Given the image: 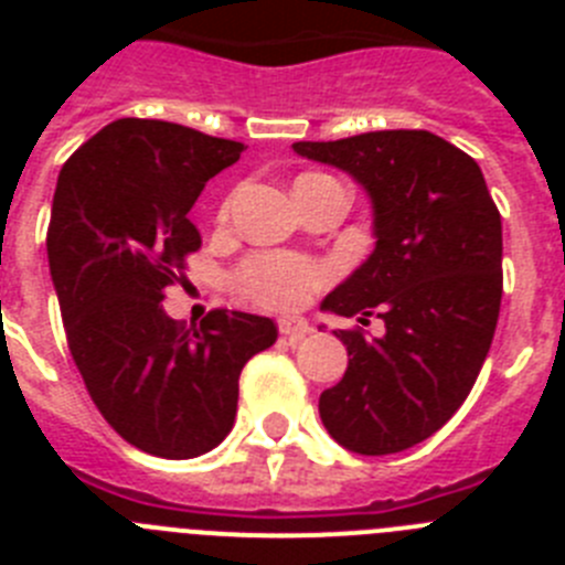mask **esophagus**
I'll return each instance as SVG.
<instances>
[{
  "label": "esophagus",
  "mask_w": 565,
  "mask_h": 565,
  "mask_svg": "<svg viewBox=\"0 0 565 565\" xmlns=\"http://www.w3.org/2000/svg\"><path fill=\"white\" fill-rule=\"evenodd\" d=\"M277 328L279 333L291 339V342H299V339H306L308 333H311V326H308L306 319H299V317H282L277 322Z\"/></svg>",
  "instance_id": "34e87169"
}]
</instances>
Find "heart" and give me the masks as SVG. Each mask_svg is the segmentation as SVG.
Segmentation results:
<instances>
[{
  "label": "heart",
  "mask_w": 565,
  "mask_h": 565,
  "mask_svg": "<svg viewBox=\"0 0 565 565\" xmlns=\"http://www.w3.org/2000/svg\"><path fill=\"white\" fill-rule=\"evenodd\" d=\"M228 214V203L223 206V217ZM237 288L243 297L271 311H297L328 286L331 271L317 259L299 257L291 252H259L239 263Z\"/></svg>",
  "instance_id": "heart-1"
}]
</instances>
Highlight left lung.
Masks as SVG:
<instances>
[{"mask_svg":"<svg viewBox=\"0 0 565 565\" xmlns=\"http://www.w3.org/2000/svg\"><path fill=\"white\" fill-rule=\"evenodd\" d=\"M294 152L353 174L373 201L376 248L328 294L339 317L376 313L384 337L337 331L342 382L319 396L333 441L391 456L430 438L469 396L495 337L503 237L481 167L427 129H382Z\"/></svg>","mask_w":565,"mask_h":565,"instance_id":"obj_1","label":"left lung"}]
</instances>
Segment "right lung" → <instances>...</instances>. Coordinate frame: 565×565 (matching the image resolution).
<instances>
[{
    "label": "right lung",
    "instance_id": "add662e5",
    "mask_svg": "<svg viewBox=\"0 0 565 565\" xmlns=\"http://www.w3.org/2000/svg\"><path fill=\"white\" fill-rule=\"evenodd\" d=\"M243 143L152 118H118L58 172L47 259L67 348L124 441L194 458L228 436L239 371L277 342L266 317L214 308L201 328L163 311L201 248L189 209Z\"/></svg>",
    "mask_w": 565,
    "mask_h": 565
}]
</instances>
